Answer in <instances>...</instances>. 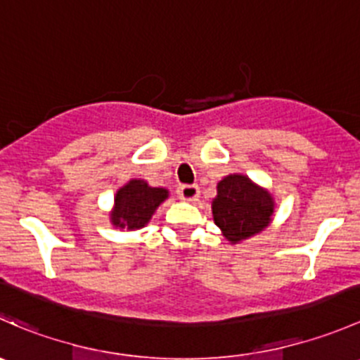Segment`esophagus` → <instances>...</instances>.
<instances>
[{
	"label": "esophagus",
	"mask_w": 360,
	"mask_h": 360,
	"mask_svg": "<svg viewBox=\"0 0 360 360\" xmlns=\"http://www.w3.org/2000/svg\"><path fill=\"white\" fill-rule=\"evenodd\" d=\"M177 195L184 202H197L198 197H200V188L197 184H184L177 190Z\"/></svg>",
	"instance_id": "obj_1"
}]
</instances>
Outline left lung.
I'll use <instances>...</instances> for the list:
<instances>
[{
	"label": "left lung",
	"instance_id": "obj_1",
	"mask_svg": "<svg viewBox=\"0 0 360 360\" xmlns=\"http://www.w3.org/2000/svg\"><path fill=\"white\" fill-rule=\"evenodd\" d=\"M210 209L216 226L233 245L270 226L275 200L266 188L244 174H230L217 183V195Z\"/></svg>",
	"mask_w": 360,
	"mask_h": 360
}]
</instances>
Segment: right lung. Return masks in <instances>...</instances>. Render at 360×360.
Returning <instances> with one entry per match:
<instances>
[{
  "label": "right lung",
  "instance_id": "add662e5",
  "mask_svg": "<svg viewBox=\"0 0 360 360\" xmlns=\"http://www.w3.org/2000/svg\"><path fill=\"white\" fill-rule=\"evenodd\" d=\"M169 198L167 188H155L144 179H130L118 188L110 210V221L115 228L136 231L146 226L157 212L160 203Z\"/></svg>",
  "mask_w": 360,
  "mask_h": 360
}]
</instances>
